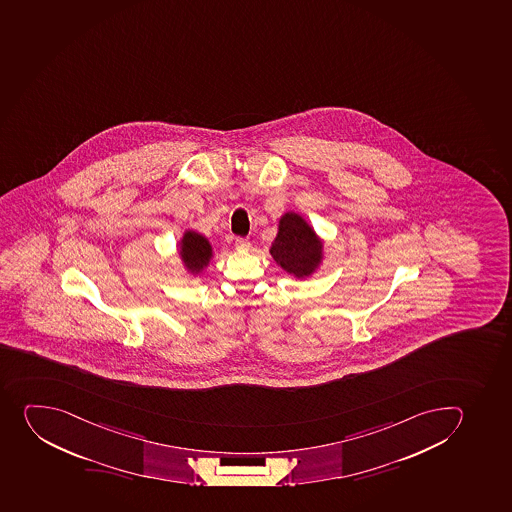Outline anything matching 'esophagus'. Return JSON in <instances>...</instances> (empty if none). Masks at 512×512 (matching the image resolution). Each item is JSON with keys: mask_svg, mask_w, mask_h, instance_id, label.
<instances>
[{"mask_svg": "<svg viewBox=\"0 0 512 512\" xmlns=\"http://www.w3.org/2000/svg\"><path fill=\"white\" fill-rule=\"evenodd\" d=\"M235 249L237 250H249L250 249V240L244 239V237H237L235 239Z\"/></svg>", "mask_w": 512, "mask_h": 512, "instance_id": "34e87169", "label": "esophagus"}]
</instances>
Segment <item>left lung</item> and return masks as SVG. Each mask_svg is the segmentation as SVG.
<instances>
[{"mask_svg":"<svg viewBox=\"0 0 512 512\" xmlns=\"http://www.w3.org/2000/svg\"><path fill=\"white\" fill-rule=\"evenodd\" d=\"M273 260L295 278L313 275L323 260V240L296 212H285L278 221V234L270 247Z\"/></svg>","mask_w":512,"mask_h":512,"instance_id":"1","label":"left lung"}]
</instances>
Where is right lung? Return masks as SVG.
<instances>
[{"label": "right lung", "instance_id": "1", "mask_svg": "<svg viewBox=\"0 0 512 512\" xmlns=\"http://www.w3.org/2000/svg\"><path fill=\"white\" fill-rule=\"evenodd\" d=\"M179 255L183 260L184 268L191 275H199L209 265L212 258V247L204 235L194 230H186L183 239L179 242Z\"/></svg>", "mask_w": 512, "mask_h": 512}]
</instances>
